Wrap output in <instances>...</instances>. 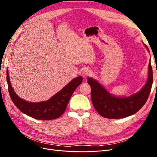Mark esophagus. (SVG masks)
Here are the masks:
<instances>
[{"label": "esophagus", "mask_w": 157, "mask_h": 157, "mask_svg": "<svg viewBox=\"0 0 157 157\" xmlns=\"http://www.w3.org/2000/svg\"><path fill=\"white\" fill-rule=\"evenodd\" d=\"M92 71L90 69H89L88 68H85L82 71V77H86L88 76H89L90 74H91Z\"/></svg>", "instance_id": "esophagus-1"}]
</instances>
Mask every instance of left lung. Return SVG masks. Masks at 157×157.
Here are the masks:
<instances>
[{
  "instance_id": "obj_1",
  "label": "left lung",
  "mask_w": 157,
  "mask_h": 157,
  "mask_svg": "<svg viewBox=\"0 0 157 157\" xmlns=\"http://www.w3.org/2000/svg\"><path fill=\"white\" fill-rule=\"evenodd\" d=\"M147 50L148 47L144 44ZM153 70L149 63L148 79L140 92L129 97H117L111 94L97 80L88 78V83L91 87L92 102L97 112L107 118H122L134 115L146 103L153 84Z\"/></svg>"
}]
</instances>
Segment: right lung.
Returning a JSON list of instances; mask_svg holds the SVG:
<instances>
[{"label":"right lung","instance_id":"obj_1","mask_svg":"<svg viewBox=\"0 0 157 157\" xmlns=\"http://www.w3.org/2000/svg\"><path fill=\"white\" fill-rule=\"evenodd\" d=\"M6 79L9 94L13 103L19 110L33 118L42 121L56 119L62 115L75 90L82 82V77L79 76L73 78L48 100L32 103L20 98L14 92L11 85L8 69Z\"/></svg>","mask_w":157,"mask_h":157}]
</instances>
